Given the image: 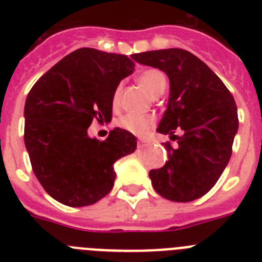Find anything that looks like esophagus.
<instances>
[{
  "label": "esophagus",
  "mask_w": 262,
  "mask_h": 262,
  "mask_svg": "<svg viewBox=\"0 0 262 262\" xmlns=\"http://www.w3.org/2000/svg\"><path fill=\"white\" fill-rule=\"evenodd\" d=\"M149 145H151V144H149V143H148V142H144V140H140V142L138 143V147L142 148V149H143V148L149 147Z\"/></svg>",
  "instance_id": "esophagus-1"
}]
</instances>
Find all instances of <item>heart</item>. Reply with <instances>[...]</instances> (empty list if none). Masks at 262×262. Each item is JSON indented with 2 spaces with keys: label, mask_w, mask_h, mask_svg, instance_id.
<instances>
[{
  "label": "heart",
  "mask_w": 262,
  "mask_h": 262,
  "mask_svg": "<svg viewBox=\"0 0 262 262\" xmlns=\"http://www.w3.org/2000/svg\"><path fill=\"white\" fill-rule=\"evenodd\" d=\"M138 82L147 90L148 94H151L152 97L157 96V94L163 93L164 89L166 86V80L161 72L156 71V69H147V71L142 72L138 76ZM120 97V86H118L113 96V105L117 106L119 102ZM119 124L122 128L127 129L128 133L134 134L138 136L147 135L152 129L155 124V118L152 115H144V114H131L124 115L122 119L119 120Z\"/></svg>",
  "instance_id": "obj_1"
}]
</instances>
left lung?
Masks as SVG:
<instances>
[{"mask_svg":"<svg viewBox=\"0 0 262 262\" xmlns=\"http://www.w3.org/2000/svg\"><path fill=\"white\" fill-rule=\"evenodd\" d=\"M143 66L163 71L169 78V99L157 133L174 136L166 143L169 160L152 169L149 178L157 194L173 202H190L216 184L232 154L237 107L230 90L214 72L181 48L134 53ZM181 128V137L174 129Z\"/></svg>","mask_w":262,"mask_h":262,"instance_id":"8db88e82","label":"left lung"}]
</instances>
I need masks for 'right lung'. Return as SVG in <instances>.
<instances>
[{
    "label": "right lung",
    "mask_w": 262,
    "mask_h": 262,
    "mask_svg": "<svg viewBox=\"0 0 262 262\" xmlns=\"http://www.w3.org/2000/svg\"><path fill=\"white\" fill-rule=\"evenodd\" d=\"M135 71L126 55L80 48L31 88L25 103V145L38 181L71 207L98 202L114 186V164L136 149V138L115 127L90 138L92 120H110L119 82Z\"/></svg>",
    "instance_id": "obj_1"
}]
</instances>
